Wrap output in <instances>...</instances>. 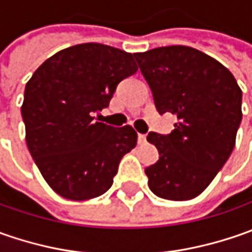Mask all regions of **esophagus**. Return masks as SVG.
<instances>
[{
  "mask_svg": "<svg viewBox=\"0 0 252 252\" xmlns=\"http://www.w3.org/2000/svg\"><path fill=\"white\" fill-rule=\"evenodd\" d=\"M137 139H139V143H140V144H144V143H146V134H140V133H139V136H137Z\"/></svg>",
  "mask_w": 252,
  "mask_h": 252,
  "instance_id": "esophagus-1",
  "label": "esophagus"
}]
</instances>
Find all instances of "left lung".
<instances>
[{
    "instance_id": "8db88e82",
    "label": "left lung",
    "mask_w": 252,
    "mask_h": 252,
    "mask_svg": "<svg viewBox=\"0 0 252 252\" xmlns=\"http://www.w3.org/2000/svg\"><path fill=\"white\" fill-rule=\"evenodd\" d=\"M160 115L178 122L169 134L150 131L160 153L146 168L154 195L168 200L198 196L223 168L236 144L243 92L227 68L188 46L134 53Z\"/></svg>"
}]
</instances>
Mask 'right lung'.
<instances>
[{
	"label": "right lung",
	"instance_id": "obj_1",
	"mask_svg": "<svg viewBox=\"0 0 252 252\" xmlns=\"http://www.w3.org/2000/svg\"><path fill=\"white\" fill-rule=\"evenodd\" d=\"M137 71L133 54L101 43L67 47L47 59L25 87L26 144L60 196L85 200L113 184L122 157L136 147L131 126L96 122L118 84Z\"/></svg>",
	"mask_w": 252,
	"mask_h": 252
}]
</instances>
